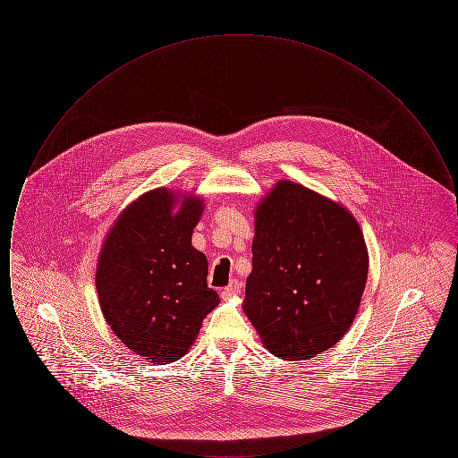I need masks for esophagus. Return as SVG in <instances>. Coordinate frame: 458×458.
Returning a JSON list of instances; mask_svg holds the SVG:
<instances>
[{
    "mask_svg": "<svg viewBox=\"0 0 458 458\" xmlns=\"http://www.w3.org/2000/svg\"><path fill=\"white\" fill-rule=\"evenodd\" d=\"M240 290H242V284H240L237 280H232L226 288H223V292H221V297H223V299L237 297V295L240 293Z\"/></svg>",
    "mask_w": 458,
    "mask_h": 458,
    "instance_id": "1",
    "label": "esophagus"
}]
</instances>
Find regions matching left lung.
Returning <instances> with one entry per match:
<instances>
[{
    "label": "left lung",
    "mask_w": 458,
    "mask_h": 458,
    "mask_svg": "<svg viewBox=\"0 0 458 458\" xmlns=\"http://www.w3.org/2000/svg\"><path fill=\"white\" fill-rule=\"evenodd\" d=\"M368 267L362 232L345 208L278 182L256 211L243 310L276 357H316L349 331Z\"/></svg>",
    "instance_id": "left-lung-1"
}]
</instances>
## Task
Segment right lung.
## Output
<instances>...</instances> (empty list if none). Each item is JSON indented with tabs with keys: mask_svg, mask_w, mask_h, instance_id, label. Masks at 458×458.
<instances>
[{
	"mask_svg": "<svg viewBox=\"0 0 458 458\" xmlns=\"http://www.w3.org/2000/svg\"><path fill=\"white\" fill-rule=\"evenodd\" d=\"M168 189H156L120 215L96 273L101 310L114 335L151 362H174L194 344L219 304L208 286V259L192 247L202 200L189 197L176 215Z\"/></svg>",
	"mask_w": 458,
	"mask_h": 458,
	"instance_id": "add662e5",
	"label": "right lung"
}]
</instances>
